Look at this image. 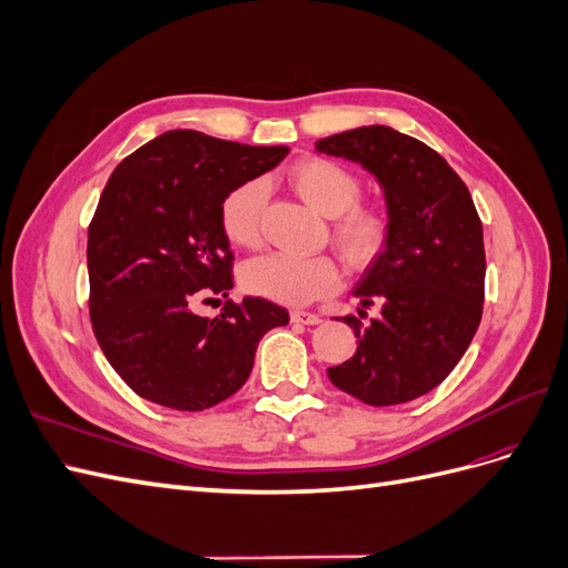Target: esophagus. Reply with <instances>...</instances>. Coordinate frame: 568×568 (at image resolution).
Segmentation results:
<instances>
[{"label":"esophagus","instance_id":"obj_1","mask_svg":"<svg viewBox=\"0 0 568 568\" xmlns=\"http://www.w3.org/2000/svg\"><path fill=\"white\" fill-rule=\"evenodd\" d=\"M291 322H294V324H307V326H313V324H320V322H322V317H320V315H315V313L294 311V313H291Z\"/></svg>","mask_w":568,"mask_h":568}]
</instances>
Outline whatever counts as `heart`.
I'll use <instances>...</instances> for the list:
<instances>
[{
  "mask_svg": "<svg viewBox=\"0 0 568 568\" xmlns=\"http://www.w3.org/2000/svg\"><path fill=\"white\" fill-rule=\"evenodd\" d=\"M288 182L311 209L334 217L332 239L351 265H367L382 253L388 239V220L382 211L357 203L363 184L348 168L322 156H307L291 165ZM265 203L267 184L257 178L239 182L222 199L220 227L234 246L255 248L261 244ZM242 284L253 296L284 305H307L334 294L341 272L326 255L270 253L244 265Z\"/></svg>",
  "mask_w": 568,
  "mask_h": 568,
  "instance_id": "heart-1",
  "label": "heart"
}]
</instances>
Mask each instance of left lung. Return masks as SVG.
<instances>
[{
  "instance_id": "left-lung-1",
  "label": "left lung",
  "mask_w": 568,
  "mask_h": 568,
  "mask_svg": "<svg viewBox=\"0 0 568 568\" xmlns=\"http://www.w3.org/2000/svg\"><path fill=\"white\" fill-rule=\"evenodd\" d=\"M315 149L369 170L388 209L386 246L355 288L363 307L382 303V317L367 326L343 317L357 351L326 374L367 405L409 403L455 369L478 329L484 225L467 184L415 136L369 125L324 136Z\"/></svg>"
}]
</instances>
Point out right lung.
<instances>
[{
  "instance_id": "1",
  "label": "right lung",
  "mask_w": 568,
  "mask_h": 568,
  "mask_svg": "<svg viewBox=\"0 0 568 568\" xmlns=\"http://www.w3.org/2000/svg\"><path fill=\"white\" fill-rule=\"evenodd\" d=\"M288 146H248L170 130L109 178L88 232L90 317L111 367L142 398L209 409L242 388L261 338L286 307L246 296L196 315L232 288L220 203L232 186L280 165Z\"/></svg>"
}]
</instances>
